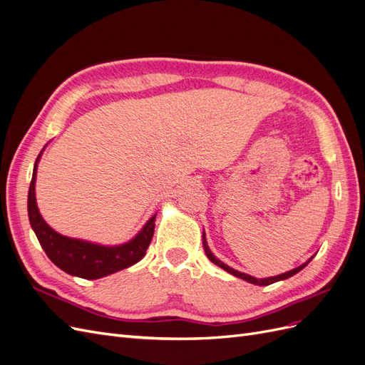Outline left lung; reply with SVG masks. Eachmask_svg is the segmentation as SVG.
I'll return each instance as SVG.
<instances>
[{
  "instance_id": "8db88e82",
  "label": "left lung",
  "mask_w": 365,
  "mask_h": 365,
  "mask_svg": "<svg viewBox=\"0 0 365 365\" xmlns=\"http://www.w3.org/2000/svg\"><path fill=\"white\" fill-rule=\"evenodd\" d=\"M202 245H204V251H205V254H207V257H208L210 260H212L215 264H217V267H220L222 269H225V271H227V272H230V274L236 275V277H239V279H242V280H247V282H250V283H252V284H259V286H268V284H271V283L280 282V280H284V279H289V277H292V275H295L297 272H300V271L306 267V264L314 259V257H311V259H309L306 263L300 264V267H298V268L291 269V271L284 272V274H280V275H275V277H269V279H256V277H251V275H248V274L239 272V271H236V269H233V268H230L228 264H225L224 262H220L219 259H216V257L213 256V252L210 251V248H208V245H207L205 233H202Z\"/></svg>"
}]
</instances>
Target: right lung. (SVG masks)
Masks as SVG:
<instances>
[{
  "label": "right lung",
  "instance_id": "obj_1",
  "mask_svg": "<svg viewBox=\"0 0 365 365\" xmlns=\"http://www.w3.org/2000/svg\"><path fill=\"white\" fill-rule=\"evenodd\" d=\"M39 157L36 158L29 189V219L42 250L46 251L48 259L58 268L76 275V277L94 280L114 274L120 269H125L145 257L153 236V230H155L157 215L148 220V224L143 227V230L134 239L120 247H102L90 244V242L70 239L50 228L39 213L35 197L36 165Z\"/></svg>",
  "mask_w": 365,
  "mask_h": 365
}]
</instances>
